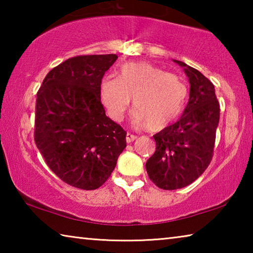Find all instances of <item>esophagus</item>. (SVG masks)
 Masks as SVG:
<instances>
[{
    "instance_id": "esophagus-1",
    "label": "esophagus",
    "mask_w": 253,
    "mask_h": 253,
    "mask_svg": "<svg viewBox=\"0 0 253 253\" xmlns=\"http://www.w3.org/2000/svg\"><path fill=\"white\" fill-rule=\"evenodd\" d=\"M136 138H137L136 135L130 134V132H127V135H126V142H127V143L134 142V140H135Z\"/></svg>"
}]
</instances>
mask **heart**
Returning a JSON list of instances; mask_svg holds the SVG:
<instances>
[{
	"label": "heart",
	"mask_w": 253,
	"mask_h": 253,
	"mask_svg": "<svg viewBox=\"0 0 253 253\" xmlns=\"http://www.w3.org/2000/svg\"><path fill=\"white\" fill-rule=\"evenodd\" d=\"M100 96L109 116L122 121L132 98V118L153 131L162 130L182 114L187 87L176 75L148 62H129L118 68L117 78L105 77Z\"/></svg>",
	"instance_id": "b5f03b06"
}]
</instances>
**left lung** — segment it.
I'll return each instance as SVG.
<instances>
[{
  "mask_svg": "<svg viewBox=\"0 0 253 253\" xmlns=\"http://www.w3.org/2000/svg\"><path fill=\"white\" fill-rule=\"evenodd\" d=\"M190 81V99L182 117L154 135L156 151L146 162L148 177L163 190L190 185L212 161L220 104L213 84L199 70L174 60Z\"/></svg>",
  "mask_w": 253,
  "mask_h": 253,
  "instance_id": "left-lung-1",
  "label": "left lung"
}]
</instances>
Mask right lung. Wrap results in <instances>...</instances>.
Here are the masks:
<instances>
[{
  "instance_id": "1",
  "label": "right lung",
  "mask_w": 253,
  "mask_h": 253,
  "mask_svg": "<svg viewBox=\"0 0 253 253\" xmlns=\"http://www.w3.org/2000/svg\"><path fill=\"white\" fill-rule=\"evenodd\" d=\"M116 54L78 55L54 67L37 93L34 142L50 169L69 185L96 190L126 147L121 125L106 116L100 83Z\"/></svg>"
}]
</instances>
